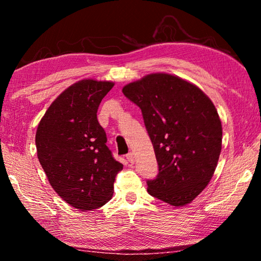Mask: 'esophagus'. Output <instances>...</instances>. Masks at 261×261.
<instances>
[{"label": "esophagus", "instance_id": "obj_1", "mask_svg": "<svg viewBox=\"0 0 261 261\" xmlns=\"http://www.w3.org/2000/svg\"><path fill=\"white\" fill-rule=\"evenodd\" d=\"M126 159H127V161H129L130 163H131V165H132V163H134L135 162V156H134V153H129V154H126Z\"/></svg>", "mask_w": 261, "mask_h": 261}]
</instances>
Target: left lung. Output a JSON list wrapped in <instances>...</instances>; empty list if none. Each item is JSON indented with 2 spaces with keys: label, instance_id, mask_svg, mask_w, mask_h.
Here are the masks:
<instances>
[{
  "label": "left lung",
  "instance_id": "8db88e82",
  "mask_svg": "<svg viewBox=\"0 0 261 261\" xmlns=\"http://www.w3.org/2000/svg\"><path fill=\"white\" fill-rule=\"evenodd\" d=\"M141 109L159 165L147 192L171 206L191 202L213 177L222 147L218 110L199 87L169 73H149L123 87Z\"/></svg>",
  "mask_w": 261,
  "mask_h": 261
}]
</instances>
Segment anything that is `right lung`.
Wrapping results in <instances>:
<instances>
[{
  "mask_svg": "<svg viewBox=\"0 0 261 261\" xmlns=\"http://www.w3.org/2000/svg\"><path fill=\"white\" fill-rule=\"evenodd\" d=\"M114 83L83 79L54 100L39 123L35 145L51 188L81 211L103 206L113 197L123 165L107 147L96 112Z\"/></svg>",
  "mask_w": 261,
  "mask_h": 261,
  "instance_id": "obj_1",
  "label": "right lung"
}]
</instances>
